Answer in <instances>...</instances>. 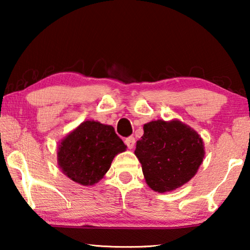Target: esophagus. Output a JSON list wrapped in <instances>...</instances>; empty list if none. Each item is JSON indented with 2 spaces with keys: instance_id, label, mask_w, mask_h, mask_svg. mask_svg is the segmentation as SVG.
Here are the masks:
<instances>
[{
  "instance_id": "esophagus-1",
  "label": "esophagus",
  "mask_w": 250,
  "mask_h": 250,
  "mask_svg": "<svg viewBox=\"0 0 250 250\" xmlns=\"http://www.w3.org/2000/svg\"><path fill=\"white\" fill-rule=\"evenodd\" d=\"M125 146H128V149H133L134 143H135V139L133 137L126 138L125 140Z\"/></svg>"
}]
</instances>
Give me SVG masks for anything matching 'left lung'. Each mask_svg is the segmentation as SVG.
Returning <instances> with one entry per match:
<instances>
[{
	"label": "left lung",
	"instance_id": "8db88e82",
	"mask_svg": "<svg viewBox=\"0 0 250 250\" xmlns=\"http://www.w3.org/2000/svg\"><path fill=\"white\" fill-rule=\"evenodd\" d=\"M137 141L134 154L146 184L155 192H170L196 174L205 151L202 138L179 120L151 121Z\"/></svg>",
	"mask_w": 250,
	"mask_h": 250
}]
</instances>
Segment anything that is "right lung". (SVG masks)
<instances>
[{"label": "right lung", "mask_w": 250, "mask_h": 250, "mask_svg": "<svg viewBox=\"0 0 250 250\" xmlns=\"http://www.w3.org/2000/svg\"><path fill=\"white\" fill-rule=\"evenodd\" d=\"M125 149L113 126L87 120L62 140L58 166L76 183L94 185L108 172L113 158Z\"/></svg>", "instance_id": "1"}]
</instances>
